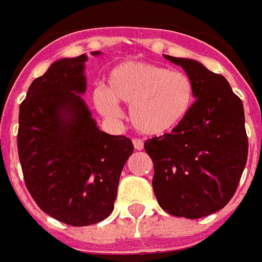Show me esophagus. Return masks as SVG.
Listing matches in <instances>:
<instances>
[{
    "label": "esophagus",
    "mask_w": 262,
    "mask_h": 262,
    "mask_svg": "<svg viewBox=\"0 0 262 262\" xmlns=\"http://www.w3.org/2000/svg\"><path fill=\"white\" fill-rule=\"evenodd\" d=\"M133 143L135 150H142V148H143V142H142L141 139H133Z\"/></svg>",
    "instance_id": "esophagus-1"
}]
</instances>
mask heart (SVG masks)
<instances>
[{"instance_id": "obj_1", "label": "heart", "mask_w": 262, "mask_h": 262, "mask_svg": "<svg viewBox=\"0 0 262 262\" xmlns=\"http://www.w3.org/2000/svg\"><path fill=\"white\" fill-rule=\"evenodd\" d=\"M93 101L106 118L120 115L118 102L129 105V120L139 133L161 137L179 127L192 110L194 85L189 75L160 64L125 60L115 64L106 88H98Z\"/></svg>"}]
</instances>
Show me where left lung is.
<instances>
[{"instance_id":"obj_1","label":"left lung","mask_w":262,"mask_h":262,"mask_svg":"<svg viewBox=\"0 0 262 262\" xmlns=\"http://www.w3.org/2000/svg\"><path fill=\"white\" fill-rule=\"evenodd\" d=\"M165 58L189 75L196 101L177 128L146 141L144 150L161 208L198 219L222 210L237 190L248 160L244 104L223 75L198 60Z\"/></svg>"}]
</instances>
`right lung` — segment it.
I'll use <instances>...</instances> for the list:
<instances>
[{
  "label": "right lung",
  "mask_w": 262,
  "mask_h": 262,
  "mask_svg": "<svg viewBox=\"0 0 262 262\" xmlns=\"http://www.w3.org/2000/svg\"><path fill=\"white\" fill-rule=\"evenodd\" d=\"M86 60L82 54L54 62L33 79L18 114V158L27 189L41 211L70 226L110 216L121 170L134 151L129 138L98 128L81 97Z\"/></svg>",
  "instance_id": "obj_1"
}]
</instances>
